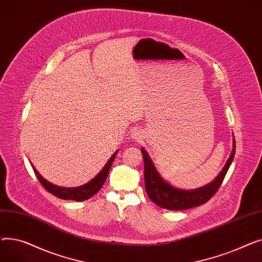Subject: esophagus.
Instances as JSON below:
<instances>
[{"mask_svg": "<svg viewBox=\"0 0 262 262\" xmlns=\"http://www.w3.org/2000/svg\"><path fill=\"white\" fill-rule=\"evenodd\" d=\"M133 138L135 139V140H138V139H141L142 138V133L140 132V130H135L134 133H133Z\"/></svg>", "mask_w": 262, "mask_h": 262, "instance_id": "obj_1", "label": "esophagus"}]
</instances>
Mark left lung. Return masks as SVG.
Segmentation results:
<instances>
[{
	"label": "left lung",
	"mask_w": 262,
	"mask_h": 262,
	"mask_svg": "<svg viewBox=\"0 0 262 262\" xmlns=\"http://www.w3.org/2000/svg\"><path fill=\"white\" fill-rule=\"evenodd\" d=\"M236 152V141L233 140L232 152L215 180L207 186L202 187L196 190L184 191L176 189L162 180L158 174L154 164L147 155L146 150L141 148V153L144 160V184L146 194L149 200L154 202L159 207L169 210H185L200 205L207 203L219 190L220 186L223 183L224 177L230 167V163L235 156Z\"/></svg>",
	"instance_id": "obj_1"
}]
</instances>
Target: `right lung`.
<instances>
[{"label":"right lung","mask_w":262,"mask_h":262,"mask_svg":"<svg viewBox=\"0 0 262 262\" xmlns=\"http://www.w3.org/2000/svg\"><path fill=\"white\" fill-rule=\"evenodd\" d=\"M117 152L110 157V159L107 161V163L105 164V167L102 169V171L96 175L92 181H90L88 184L84 185V186H80L77 188H62V187H58V186H55L51 183H49L48 181H46L45 178L41 176L38 171L33 167L34 172L37 176V178L39 180L40 184L43 186V188L52 193L53 195L57 196L61 200H66V201H77V202H81V201H86L89 200L90 198H92L95 193H98V192L101 190V188L103 187L106 177L108 176L109 170L112 168V164L117 156Z\"/></svg>","instance_id":"obj_1"}]
</instances>
